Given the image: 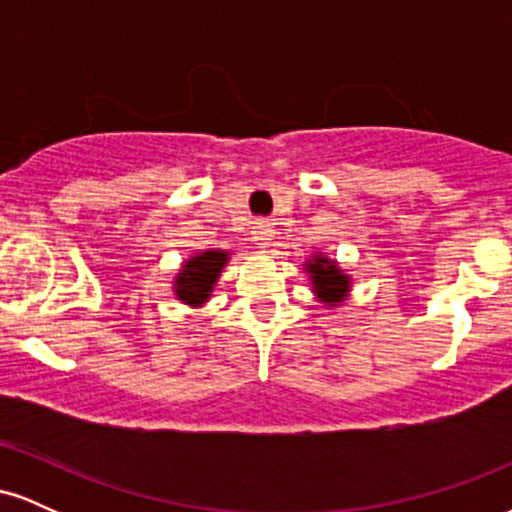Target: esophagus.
<instances>
[{"mask_svg":"<svg viewBox=\"0 0 512 512\" xmlns=\"http://www.w3.org/2000/svg\"><path fill=\"white\" fill-rule=\"evenodd\" d=\"M252 240H255L260 248H267V245L274 240V223L257 221L255 226H252Z\"/></svg>","mask_w":512,"mask_h":512,"instance_id":"1","label":"esophagus"}]
</instances>
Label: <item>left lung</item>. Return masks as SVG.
Instances as JSON below:
<instances>
[{"instance_id":"1","label":"left lung","mask_w":512,"mask_h":512,"mask_svg":"<svg viewBox=\"0 0 512 512\" xmlns=\"http://www.w3.org/2000/svg\"><path fill=\"white\" fill-rule=\"evenodd\" d=\"M310 279H313V289L317 298L325 303H339L349 291V276L332 262L330 257L317 255L313 262H308Z\"/></svg>"}]
</instances>
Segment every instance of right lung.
Masks as SVG:
<instances>
[{
  "label": "right lung",
  "mask_w": 512,
  "mask_h": 512,
  "mask_svg": "<svg viewBox=\"0 0 512 512\" xmlns=\"http://www.w3.org/2000/svg\"><path fill=\"white\" fill-rule=\"evenodd\" d=\"M226 262L228 252L221 250H207L190 257L182 264L178 279H175V296L187 305H202L211 296V289Z\"/></svg>",
  "instance_id": "1"
}]
</instances>
